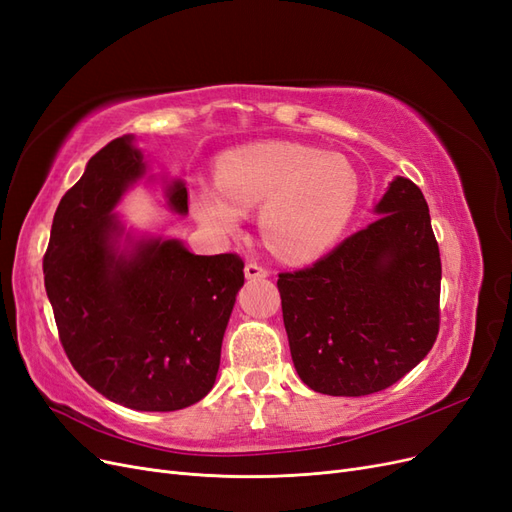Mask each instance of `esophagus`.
<instances>
[{
  "label": "esophagus",
  "instance_id": "1",
  "mask_svg": "<svg viewBox=\"0 0 512 512\" xmlns=\"http://www.w3.org/2000/svg\"><path fill=\"white\" fill-rule=\"evenodd\" d=\"M269 269L265 265H260V262H247L245 265V277L247 280H258V277H267Z\"/></svg>",
  "mask_w": 512,
  "mask_h": 512
}]
</instances>
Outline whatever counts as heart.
I'll return each instance as SVG.
<instances>
[{"label": "heart", "instance_id": "heart-1", "mask_svg": "<svg viewBox=\"0 0 512 512\" xmlns=\"http://www.w3.org/2000/svg\"><path fill=\"white\" fill-rule=\"evenodd\" d=\"M220 190L203 185L194 213L207 228L235 232L241 213L262 205L260 230L275 254L314 258L342 235L359 200V177L342 156L292 143H258L226 153Z\"/></svg>", "mask_w": 512, "mask_h": 512}]
</instances>
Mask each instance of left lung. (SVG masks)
Instances as JSON below:
<instances>
[{
    "label": "left lung",
    "instance_id": "obj_1",
    "mask_svg": "<svg viewBox=\"0 0 512 512\" xmlns=\"http://www.w3.org/2000/svg\"><path fill=\"white\" fill-rule=\"evenodd\" d=\"M376 213L314 265L277 280L294 367L316 393L389 389L436 344L442 262L427 200L397 177Z\"/></svg>",
    "mask_w": 512,
    "mask_h": 512
}]
</instances>
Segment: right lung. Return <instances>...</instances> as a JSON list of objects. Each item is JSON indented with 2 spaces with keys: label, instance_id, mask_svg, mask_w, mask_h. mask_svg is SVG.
I'll return each mask as SVG.
<instances>
[{
  "label": "right lung",
  "instance_id": "right-lung-1",
  "mask_svg": "<svg viewBox=\"0 0 512 512\" xmlns=\"http://www.w3.org/2000/svg\"><path fill=\"white\" fill-rule=\"evenodd\" d=\"M130 136L89 160L61 198L44 254V288L72 367L115 404L173 412L203 399L215 382L226 324L245 282L239 254L194 256L175 239L115 252L123 190L143 175ZM168 200L188 211L177 181Z\"/></svg>",
  "mask_w": 512,
  "mask_h": 512
}]
</instances>
